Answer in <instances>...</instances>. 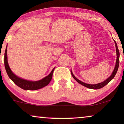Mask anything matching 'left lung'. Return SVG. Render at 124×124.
<instances>
[{
	"label": "left lung",
	"mask_w": 124,
	"mask_h": 124,
	"mask_svg": "<svg viewBox=\"0 0 124 124\" xmlns=\"http://www.w3.org/2000/svg\"><path fill=\"white\" fill-rule=\"evenodd\" d=\"M114 42H115V47H116V64H115L114 70H113L112 74H111L110 76L106 80H104V81H103L102 83H98V84H95V85L89 84L85 83L83 82V81H81L80 80H79V79H78L77 78L75 77L74 75H73L72 70H70L71 74H72V75L73 77V78H74L78 83H79L80 84L82 85L83 86H84L86 87L87 88H89V89H101V88L104 87V86H106L107 84H108L109 83L113 78H114L115 75H116V73L117 72V70H118L119 65V56H120V54H119V51L118 50V48H117V46L116 42L115 41V40H114Z\"/></svg>",
	"instance_id": "obj_1"
}]
</instances>
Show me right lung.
Returning a JSON list of instances; mask_svg holds the SVG:
<instances>
[{"label":"right lung","mask_w":124,"mask_h":124,"mask_svg":"<svg viewBox=\"0 0 124 124\" xmlns=\"http://www.w3.org/2000/svg\"><path fill=\"white\" fill-rule=\"evenodd\" d=\"M4 64H5L6 71H7V74L10 79L18 87L25 90H36L47 86L51 80L52 74H53L54 70V68L49 75L39 81H32L20 78L12 72L11 69L10 68L9 64H8L7 46L6 47L5 54H4Z\"/></svg>","instance_id":"obj_1"}]
</instances>
